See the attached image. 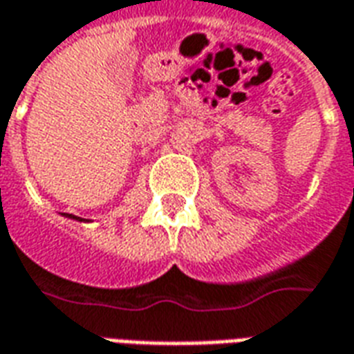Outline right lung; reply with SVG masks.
<instances>
[{"instance_id":"right-lung-1","label":"right lung","mask_w":354,"mask_h":354,"mask_svg":"<svg viewBox=\"0 0 354 354\" xmlns=\"http://www.w3.org/2000/svg\"><path fill=\"white\" fill-rule=\"evenodd\" d=\"M70 218H75V220H80V218H77V216H72V214H70Z\"/></svg>"}]
</instances>
